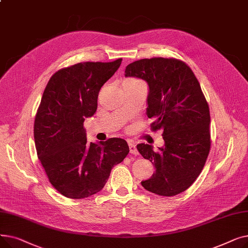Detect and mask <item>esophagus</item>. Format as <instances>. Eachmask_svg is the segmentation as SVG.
<instances>
[{
  "label": "esophagus",
  "mask_w": 248,
  "mask_h": 248,
  "mask_svg": "<svg viewBox=\"0 0 248 248\" xmlns=\"http://www.w3.org/2000/svg\"><path fill=\"white\" fill-rule=\"evenodd\" d=\"M128 148H129V153L133 154V155H139L137 147L133 141H128Z\"/></svg>",
  "instance_id": "obj_1"
}]
</instances>
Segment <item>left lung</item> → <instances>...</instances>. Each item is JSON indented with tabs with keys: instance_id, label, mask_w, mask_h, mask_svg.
Here are the masks:
<instances>
[{
	"instance_id": "1",
	"label": "left lung",
	"mask_w": 248,
	"mask_h": 248,
	"mask_svg": "<svg viewBox=\"0 0 248 248\" xmlns=\"http://www.w3.org/2000/svg\"><path fill=\"white\" fill-rule=\"evenodd\" d=\"M124 76L148 83L146 113L165 142L157 151L148 144L137 146L155 168L141 186L161 196H175L197 179L210 151V113L201 86L188 65L173 58L135 61L125 67Z\"/></svg>"
}]
</instances>
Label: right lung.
Wrapping results in <instances>:
<instances>
[{
    "label": "right lung",
    "instance_id": "add662e5",
    "mask_svg": "<svg viewBox=\"0 0 248 248\" xmlns=\"http://www.w3.org/2000/svg\"><path fill=\"white\" fill-rule=\"evenodd\" d=\"M121 63H77L52 75L44 90L34 123L35 146L51 185L65 197L99 192L129 152L123 139L88 142L83 127L96 111L101 86Z\"/></svg>",
    "mask_w": 248,
    "mask_h": 248
}]
</instances>
